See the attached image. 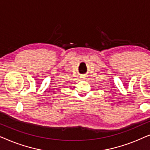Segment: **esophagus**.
<instances>
[{
  "label": "esophagus",
  "mask_w": 150,
  "mask_h": 150,
  "mask_svg": "<svg viewBox=\"0 0 150 150\" xmlns=\"http://www.w3.org/2000/svg\"><path fill=\"white\" fill-rule=\"evenodd\" d=\"M81 79H83V80H85L86 79V76L85 74H83V75H81Z\"/></svg>",
  "instance_id": "esophagus-1"
}]
</instances>
